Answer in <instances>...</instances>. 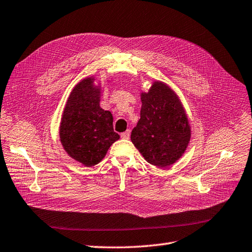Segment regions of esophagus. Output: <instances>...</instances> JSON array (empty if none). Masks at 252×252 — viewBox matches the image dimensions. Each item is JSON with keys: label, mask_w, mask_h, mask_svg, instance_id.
<instances>
[{"label": "esophagus", "mask_w": 252, "mask_h": 252, "mask_svg": "<svg viewBox=\"0 0 252 252\" xmlns=\"http://www.w3.org/2000/svg\"><path fill=\"white\" fill-rule=\"evenodd\" d=\"M130 135H131V131L130 130H126V132H124V133L121 134V138L128 139V138H130Z\"/></svg>", "instance_id": "obj_1"}]
</instances>
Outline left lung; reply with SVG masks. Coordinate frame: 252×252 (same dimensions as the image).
Wrapping results in <instances>:
<instances>
[{"label":"left lung","mask_w":252,"mask_h":252,"mask_svg":"<svg viewBox=\"0 0 252 252\" xmlns=\"http://www.w3.org/2000/svg\"><path fill=\"white\" fill-rule=\"evenodd\" d=\"M140 119L131 134L133 145L148 163L159 168L173 165L191 138L181 99L168 84L153 81L147 93H140Z\"/></svg>","instance_id":"8db88e82"}]
</instances>
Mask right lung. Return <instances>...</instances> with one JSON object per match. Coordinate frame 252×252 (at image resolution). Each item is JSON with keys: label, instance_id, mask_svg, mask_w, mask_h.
I'll use <instances>...</instances> for the list:
<instances>
[{"label": "right lung", "instance_id": "right-lung-1", "mask_svg": "<svg viewBox=\"0 0 252 252\" xmlns=\"http://www.w3.org/2000/svg\"><path fill=\"white\" fill-rule=\"evenodd\" d=\"M103 88L94 75L81 80L70 92L61 118L60 140L63 150L86 167L99 164L120 138L114 132L113 115L100 106Z\"/></svg>", "mask_w": 252, "mask_h": 252}]
</instances>
